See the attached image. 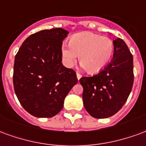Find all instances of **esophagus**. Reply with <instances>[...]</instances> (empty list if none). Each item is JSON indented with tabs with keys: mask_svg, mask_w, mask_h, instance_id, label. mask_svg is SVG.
<instances>
[{
	"mask_svg": "<svg viewBox=\"0 0 146 146\" xmlns=\"http://www.w3.org/2000/svg\"><path fill=\"white\" fill-rule=\"evenodd\" d=\"M76 75H77V78H78V80H79L81 78H82V75H81V74H79V73H78V72H77V74H76Z\"/></svg>",
	"mask_w": 146,
	"mask_h": 146,
	"instance_id": "34e87169",
	"label": "esophagus"
}]
</instances>
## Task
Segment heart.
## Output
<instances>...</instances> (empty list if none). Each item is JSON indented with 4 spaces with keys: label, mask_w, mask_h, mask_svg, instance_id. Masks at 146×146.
<instances>
[{
    "label": "heart",
    "mask_w": 146,
    "mask_h": 146,
    "mask_svg": "<svg viewBox=\"0 0 146 146\" xmlns=\"http://www.w3.org/2000/svg\"><path fill=\"white\" fill-rule=\"evenodd\" d=\"M113 50V42L109 37L84 32L73 35L69 45L61 46L60 54L66 67H73L80 56L84 68L90 74H97L111 60Z\"/></svg>",
    "instance_id": "heart-1"
}]
</instances>
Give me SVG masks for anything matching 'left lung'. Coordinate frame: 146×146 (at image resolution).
Returning <instances> with one entry per match:
<instances>
[{"label": "left lung", "instance_id": "left-lung-1", "mask_svg": "<svg viewBox=\"0 0 146 146\" xmlns=\"http://www.w3.org/2000/svg\"><path fill=\"white\" fill-rule=\"evenodd\" d=\"M113 42V59L98 74L82 77L79 82L83 87L85 109L95 118L114 115L123 107L134 82L133 56L123 39Z\"/></svg>", "mask_w": 146, "mask_h": 146}]
</instances>
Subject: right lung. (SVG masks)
I'll return each instance as SVG.
<instances>
[{
	"label": "right lung",
	"instance_id": "right-lung-1",
	"mask_svg": "<svg viewBox=\"0 0 146 146\" xmlns=\"http://www.w3.org/2000/svg\"><path fill=\"white\" fill-rule=\"evenodd\" d=\"M68 31H39L25 39L15 58L13 84L23 108L36 117H52L78 82L74 70L62 64L60 49Z\"/></svg>",
	"mask_w": 146,
	"mask_h": 146
}]
</instances>
